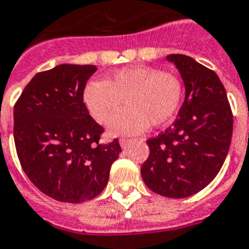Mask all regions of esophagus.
Returning a JSON list of instances; mask_svg holds the SVG:
<instances>
[{
	"instance_id": "esophagus-1",
	"label": "esophagus",
	"mask_w": 249,
	"mask_h": 249,
	"mask_svg": "<svg viewBox=\"0 0 249 249\" xmlns=\"http://www.w3.org/2000/svg\"><path fill=\"white\" fill-rule=\"evenodd\" d=\"M131 142H132L131 139H127V138H122V139L119 140V143H121V147H122V148H127Z\"/></svg>"
}]
</instances>
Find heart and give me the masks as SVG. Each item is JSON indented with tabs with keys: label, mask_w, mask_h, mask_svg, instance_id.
I'll list each match as a JSON object with an SVG mask.
<instances>
[{
	"label": "heart",
	"mask_w": 249,
	"mask_h": 249,
	"mask_svg": "<svg viewBox=\"0 0 249 249\" xmlns=\"http://www.w3.org/2000/svg\"><path fill=\"white\" fill-rule=\"evenodd\" d=\"M184 85L178 76L155 67H128L117 71L106 81L88 82L82 93L84 104L93 119L106 124L113 135H130L151 126L165 124L178 111Z\"/></svg>",
	"instance_id": "b5f03b06"
}]
</instances>
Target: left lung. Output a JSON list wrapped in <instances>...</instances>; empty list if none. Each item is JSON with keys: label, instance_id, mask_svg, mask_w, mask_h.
Here are the masks:
<instances>
[{"label": "left lung", "instance_id": "8db88e82", "mask_svg": "<svg viewBox=\"0 0 249 249\" xmlns=\"http://www.w3.org/2000/svg\"><path fill=\"white\" fill-rule=\"evenodd\" d=\"M185 84V101L171 127L147 140L142 177L152 192L185 198L215 178L229 153L232 111L218 74L186 55L173 53Z\"/></svg>", "mask_w": 249, "mask_h": 249}]
</instances>
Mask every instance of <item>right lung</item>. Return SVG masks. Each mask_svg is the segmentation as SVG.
I'll return each mask as SVG.
<instances>
[{
    "instance_id": "1",
    "label": "right lung",
    "mask_w": 249,
    "mask_h": 249,
    "mask_svg": "<svg viewBox=\"0 0 249 249\" xmlns=\"http://www.w3.org/2000/svg\"><path fill=\"white\" fill-rule=\"evenodd\" d=\"M94 65L61 64L39 72L14 105V142L22 169L48 197L80 203L97 197L122 152L118 139L100 143L104 127L82 93Z\"/></svg>"
}]
</instances>
